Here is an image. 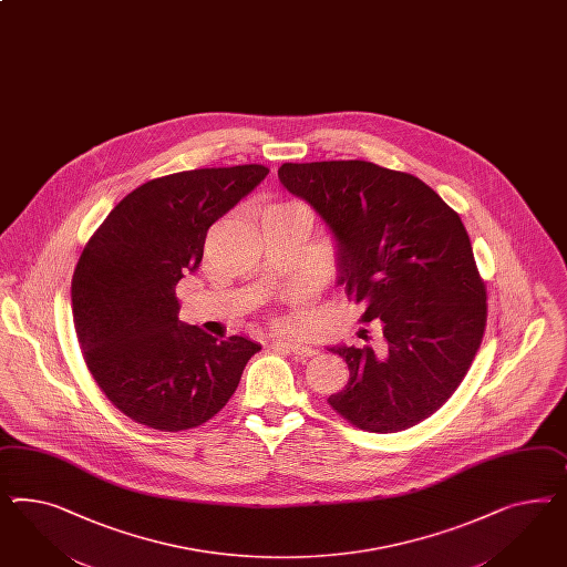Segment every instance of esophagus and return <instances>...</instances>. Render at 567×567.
Masks as SVG:
<instances>
[{"mask_svg":"<svg viewBox=\"0 0 567 567\" xmlns=\"http://www.w3.org/2000/svg\"><path fill=\"white\" fill-rule=\"evenodd\" d=\"M276 346L300 358L312 357V354H315V348H312V346L300 343V341H276Z\"/></svg>","mask_w":567,"mask_h":567,"instance_id":"1","label":"esophagus"}]
</instances>
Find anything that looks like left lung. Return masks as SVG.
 <instances>
[{"instance_id":"8db88e82","label":"left lung","mask_w":567,"mask_h":567,"mask_svg":"<svg viewBox=\"0 0 567 567\" xmlns=\"http://www.w3.org/2000/svg\"><path fill=\"white\" fill-rule=\"evenodd\" d=\"M277 176L321 215L338 284L383 331L377 346L329 348L350 379L327 402L371 433L429 419L460 388L485 333V281L460 215L422 179L377 163H284Z\"/></svg>"}]
</instances>
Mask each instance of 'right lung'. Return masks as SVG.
<instances>
[{"label":"right lung","instance_id":"add662e5","mask_svg":"<svg viewBox=\"0 0 567 567\" xmlns=\"http://www.w3.org/2000/svg\"><path fill=\"white\" fill-rule=\"evenodd\" d=\"M267 174L250 163L151 179L84 246L72 277L74 329L99 389L132 421L165 433L209 421L259 352L248 338L217 340L182 323L176 286L200 265L209 227Z\"/></svg>","mask_w":567,"mask_h":567}]
</instances>
